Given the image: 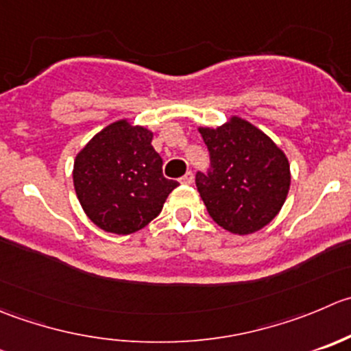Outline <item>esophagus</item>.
I'll return each mask as SVG.
<instances>
[{"label": "esophagus", "mask_w": 351, "mask_h": 351, "mask_svg": "<svg viewBox=\"0 0 351 351\" xmlns=\"http://www.w3.org/2000/svg\"><path fill=\"white\" fill-rule=\"evenodd\" d=\"M180 183H182V185H192V183H193V173L192 171H186L185 175H183L182 178H180Z\"/></svg>", "instance_id": "34e87169"}]
</instances>
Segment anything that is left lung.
I'll return each instance as SVG.
<instances>
[{
  "label": "left lung",
  "mask_w": 351,
  "mask_h": 351,
  "mask_svg": "<svg viewBox=\"0 0 351 351\" xmlns=\"http://www.w3.org/2000/svg\"><path fill=\"white\" fill-rule=\"evenodd\" d=\"M210 171L197 173V189L214 223L233 234H252L283 207L291 183L290 162L269 135L243 118L199 127Z\"/></svg>",
  "instance_id": "8db88e82"
}]
</instances>
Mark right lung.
Masks as SVG:
<instances>
[{
  "label": "right lung",
  "instance_id": "add662e5",
  "mask_svg": "<svg viewBox=\"0 0 351 351\" xmlns=\"http://www.w3.org/2000/svg\"><path fill=\"white\" fill-rule=\"evenodd\" d=\"M152 134L128 118L97 132L78 151L73 186L82 209L101 230L132 234L159 216L178 182L162 176Z\"/></svg>",
  "mask_w": 351,
  "mask_h": 351
}]
</instances>
